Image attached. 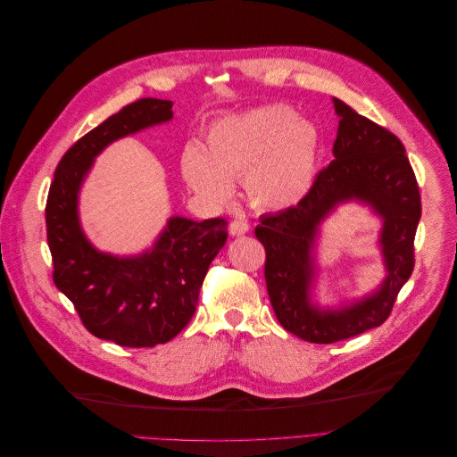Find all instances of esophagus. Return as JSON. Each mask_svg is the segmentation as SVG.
Instances as JSON below:
<instances>
[{
  "label": "esophagus",
  "instance_id": "1",
  "mask_svg": "<svg viewBox=\"0 0 457 457\" xmlns=\"http://www.w3.org/2000/svg\"><path fill=\"white\" fill-rule=\"evenodd\" d=\"M250 230V225L245 221V220H234L232 223H230V227H228V232L232 234V236H245L246 232Z\"/></svg>",
  "mask_w": 457,
  "mask_h": 457
}]
</instances>
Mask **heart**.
Listing matches in <instances>:
<instances>
[{
    "mask_svg": "<svg viewBox=\"0 0 457 457\" xmlns=\"http://www.w3.org/2000/svg\"><path fill=\"white\" fill-rule=\"evenodd\" d=\"M320 145L313 122L290 106L270 104L216 122L207 135V154L186 149L181 172L212 204H227L234 196L232 179H245L255 207L281 211L312 191Z\"/></svg>",
    "mask_w": 457,
    "mask_h": 457,
    "instance_id": "b5f03b06",
    "label": "heart"
}]
</instances>
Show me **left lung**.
I'll list each match as a JSON object with an SVG mask.
<instances>
[{"instance_id":"left-lung-1","label":"left lung","mask_w":457,"mask_h":457,"mask_svg":"<svg viewBox=\"0 0 457 457\" xmlns=\"http://www.w3.org/2000/svg\"><path fill=\"white\" fill-rule=\"evenodd\" d=\"M338 131L335 160L295 207L259 218L255 237L266 252L264 279L281 326L313 344H333L382 326L414 270V236L421 198L405 147L396 135L333 99ZM356 199L383 218L381 247L388 276L381 288L349 307L311 303L312 248L318 225L337 205Z\"/></svg>"}]
</instances>
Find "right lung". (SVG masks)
Instances as JSON below:
<instances>
[{"label": "right lung", "instance_id": "right-lung-1", "mask_svg": "<svg viewBox=\"0 0 457 457\" xmlns=\"http://www.w3.org/2000/svg\"><path fill=\"white\" fill-rule=\"evenodd\" d=\"M172 103L140 99L79 138L61 158L45 218L54 283L84 328L124 347H154L193 319L207 270L227 241L223 218L172 216L151 250L135 257L99 252L79 221V191L96 156L112 142L172 119Z\"/></svg>", "mask_w": 457, "mask_h": 457}]
</instances>
